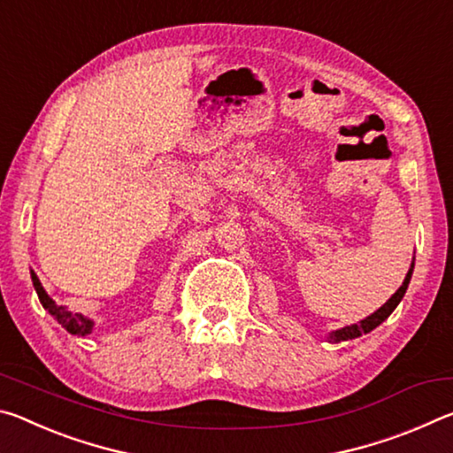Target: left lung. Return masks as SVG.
Segmentation results:
<instances>
[{"mask_svg": "<svg viewBox=\"0 0 453 453\" xmlns=\"http://www.w3.org/2000/svg\"><path fill=\"white\" fill-rule=\"evenodd\" d=\"M411 272H413V265L410 267L408 275H405V280H403V283H402V288L397 289L395 294H394L392 297H389V300H388L386 303H383L378 311H373L370 318H365V319H362V321H357V324H354V326H348V327L337 329V332H334L332 335H329V340H334V342L354 340V337H359L362 334L372 332V329H373V327H378L383 319H388V318H389V313H392V311L397 308V303L402 302V297H403V294H405V289H408V283H410V280H411Z\"/></svg>", "mask_w": 453, "mask_h": 453, "instance_id": "left-lung-1", "label": "left lung"}]
</instances>
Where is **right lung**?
Here are the masks:
<instances>
[{
  "label": "right lung",
  "instance_id": "obj_1",
  "mask_svg": "<svg viewBox=\"0 0 453 453\" xmlns=\"http://www.w3.org/2000/svg\"><path fill=\"white\" fill-rule=\"evenodd\" d=\"M32 281H34V288L37 291V297H40V302L45 310H48L53 318H56L61 326H64L67 332L73 334V335H88L91 334V326H94V321L83 318L81 313H72L67 311L65 308H61L56 302L51 300V297L45 294V289L42 288L40 280H37V275L32 272Z\"/></svg>",
  "mask_w": 453,
  "mask_h": 453
}]
</instances>
